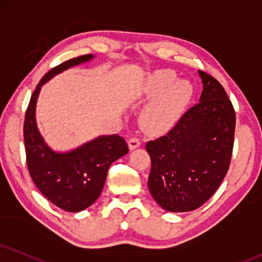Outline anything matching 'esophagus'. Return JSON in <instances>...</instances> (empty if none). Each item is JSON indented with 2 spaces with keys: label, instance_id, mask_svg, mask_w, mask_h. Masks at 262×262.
Segmentation results:
<instances>
[{
  "label": "esophagus",
  "instance_id": "obj_1",
  "mask_svg": "<svg viewBox=\"0 0 262 262\" xmlns=\"http://www.w3.org/2000/svg\"><path fill=\"white\" fill-rule=\"evenodd\" d=\"M141 146V140L136 136H132L130 137V140H128V147H130V149H136Z\"/></svg>",
  "mask_w": 262,
  "mask_h": 262
}]
</instances>
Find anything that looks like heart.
<instances>
[{"label":"heart","instance_id":"heart-1","mask_svg":"<svg viewBox=\"0 0 262 262\" xmlns=\"http://www.w3.org/2000/svg\"><path fill=\"white\" fill-rule=\"evenodd\" d=\"M176 75L169 70H159L148 79L146 90L149 96L157 98L147 106L142 114V124L150 131L165 130L176 120L187 101L192 95L188 82L173 84Z\"/></svg>","mask_w":262,"mask_h":262}]
</instances>
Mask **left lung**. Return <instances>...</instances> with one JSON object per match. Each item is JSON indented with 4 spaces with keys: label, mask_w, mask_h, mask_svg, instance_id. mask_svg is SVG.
I'll use <instances>...</instances> for the list:
<instances>
[{
    "label": "left lung",
    "mask_w": 262,
    "mask_h": 262,
    "mask_svg": "<svg viewBox=\"0 0 262 262\" xmlns=\"http://www.w3.org/2000/svg\"><path fill=\"white\" fill-rule=\"evenodd\" d=\"M203 92L163 136L146 143L151 167L150 194L172 212L195 210L220 187L234 143L235 113L225 89L214 76L199 70Z\"/></svg>",
    "instance_id": "8db88e82"
}]
</instances>
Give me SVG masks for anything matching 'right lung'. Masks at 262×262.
Segmentation results:
<instances>
[{
	"label": "right lung",
	"mask_w": 262,
	"mask_h": 262,
	"mask_svg": "<svg viewBox=\"0 0 262 262\" xmlns=\"http://www.w3.org/2000/svg\"><path fill=\"white\" fill-rule=\"evenodd\" d=\"M85 54L52 68L41 79L31 95L24 120L27 165L38 190L58 208L77 212L89 208L101 195L109 166L128 151L127 143L118 135L102 136L69 153L50 149L35 122V106L41 86L68 68L87 62Z\"/></svg>",
	"instance_id": "obj_1"
}]
</instances>
